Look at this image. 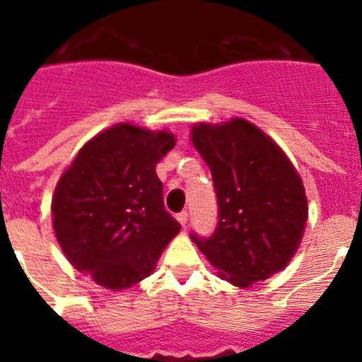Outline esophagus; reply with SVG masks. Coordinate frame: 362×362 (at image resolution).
Instances as JSON below:
<instances>
[{
    "instance_id": "obj_1",
    "label": "esophagus",
    "mask_w": 362,
    "mask_h": 362,
    "mask_svg": "<svg viewBox=\"0 0 362 362\" xmlns=\"http://www.w3.org/2000/svg\"><path fill=\"white\" fill-rule=\"evenodd\" d=\"M175 217H177V221H179V223H181V225H183V226L187 225V221H188V212H187V210H183V212H179Z\"/></svg>"
}]
</instances>
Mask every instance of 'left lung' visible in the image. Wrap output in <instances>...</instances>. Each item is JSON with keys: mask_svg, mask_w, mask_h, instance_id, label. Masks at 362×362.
<instances>
[{"mask_svg": "<svg viewBox=\"0 0 362 362\" xmlns=\"http://www.w3.org/2000/svg\"><path fill=\"white\" fill-rule=\"evenodd\" d=\"M192 141L212 174L217 226L192 241L219 277L246 288L288 264L308 217L303 181L283 150L245 119L197 124Z\"/></svg>", "mask_w": 362, "mask_h": 362, "instance_id": "obj_1", "label": "left lung"}]
</instances>
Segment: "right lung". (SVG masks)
I'll use <instances>...</instances> for the list:
<instances>
[{
  "label": "right lung",
  "mask_w": 362,
  "mask_h": 362,
  "mask_svg": "<svg viewBox=\"0 0 362 362\" xmlns=\"http://www.w3.org/2000/svg\"><path fill=\"white\" fill-rule=\"evenodd\" d=\"M174 136L129 123L86 143L52 197L54 232L76 270L110 290L148 277L181 225L166 212L156 165Z\"/></svg>",
  "instance_id": "1"
}]
</instances>
